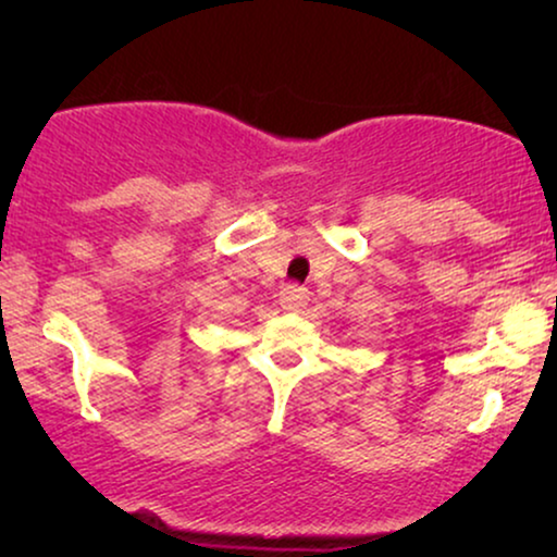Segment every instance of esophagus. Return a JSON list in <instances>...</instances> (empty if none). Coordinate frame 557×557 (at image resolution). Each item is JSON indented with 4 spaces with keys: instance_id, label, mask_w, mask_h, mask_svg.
Segmentation results:
<instances>
[{
    "instance_id": "obj_1",
    "label": "esophagus",
    "mask_w": 557,
    "mask_h": 557,
    "mask_svg": "<svg viewBox=\"0 0 557 557\" xmlns=\"http://www.w3.org/2000/svg\"><path fill=\"white\" fill-rule=\"evenodd\" d=\"M278 299H281V307L288 309V311H296V309H301L304 304H307L309 292H307V286L286 284L284 288H281Z\"/></svg>"
}]
</instances>
